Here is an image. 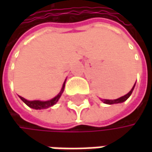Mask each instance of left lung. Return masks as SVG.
<instances>
[{
  "mask_svg": "<svg viewBox=\"0 0 152 152\" xmlns=\"http://www.w3.org/2000/svg\"><path fill=\"white\" fill-rule=\"evenodd\" d=\"M135 85H136V83H135ZM135 85L133 86V88L131 89V91H130L128 94H126V95H124V96H122V97H121V98H119V99H101V100H102L105 104H108V105L122 103V102L126 101V100L130 97V95L132 94V91H133V90H134V88H135Z\"/></svg>",
  "mask_w": 152,
  "mask_h": 152,
  "instance_id": "1",
  "label": "left lung"
}]
</instances>
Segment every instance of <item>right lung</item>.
I'll list each match as a JSON object with an SVG mask.
<instances>
[{"label": "right lung", "instance_id": "obj_1", "mask_svg": "<svg viewBox=\"0 0 152 152\" xmlns=\"http://www.w3.org/2000/svg\"><path fill=\"white\" fill-rule=\"evenodd\" d=\"M66 82V81H65ZM65 82H64V83H63V85H62V88H61V91H60V93L56 96V97H54L53 99H50V100H47V101H40V100H32V101H30V100H27V99H23V97H21V96H19V98L27 105V106H29V107H31V108H33V109H36V110H40V109H45V108H48V107H50V106H53V105H55L57 102H58V100H59V99L61 98V94H62V92H63V91H64V87H65Z\"/></svg>", "mask_w": 152, "mask_h": 152}]
</instances>
